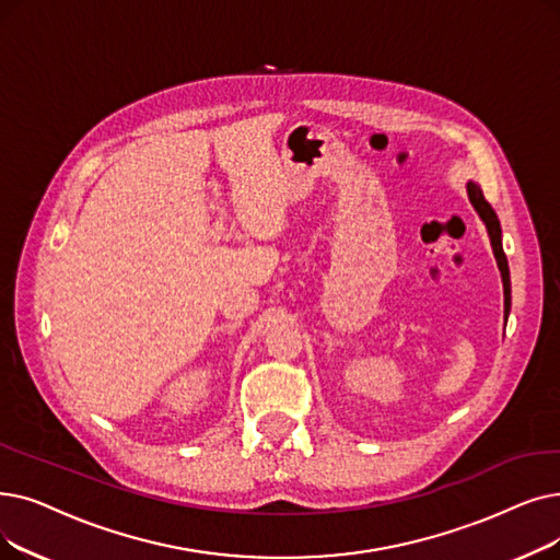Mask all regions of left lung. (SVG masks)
Listing matches in <instances>:
<instances>
[{
  "label": "left lung",
  "mask_w": 560,
  "mask_h": 560,
  "mask_svg": "<svg viewBox=\"0 0 560 560\" xmlns=\"http://www.w3.org/2000/svg\"><path fill=\"white\" fill-rule=\"evenodd\" d=\"M467 194H469V201L474 206V210L478 212V217L482 220L485 229H488V235H490V245H492V252H494V258H497V265H499V272H501V281H503V315L508 318L510 313V270H508V258L503 254V245H501V224H499V217L497 212L492 210V206L485 201L482 191L476 183H467Z\"/></svg>",
  "instance_id": "obj_1"
}]
</instances>
